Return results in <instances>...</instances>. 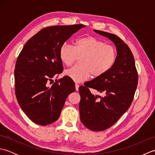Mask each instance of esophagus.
Masks as SVG:
<instances>
[{
    "label": "esophagus",
    "instance_id": "esophagus-1",
    "mask_svg": "<svg viewBox=\"0 0 155 155\" xmlns=\"http://www.w3.org/2000/svg\"><path fill=\"white\" fill-rule=\"evenodd\" d=\"M78 88H79V84H78L77 83L75 84V88H76V91H78Z\"/></svg>",
    "mask_w": 155,
    "mask_h": 155
}]
</instances>
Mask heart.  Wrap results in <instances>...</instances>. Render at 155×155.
Segmentation results:
<instances>
[{"label": "heart", "mask_w": 155, "mask_h": 155, "mask_svg": "<svg viewBox=\"0 0 155 155\" xmlns=\"http://www.w3.org/2000/svg\"><path fill=\"white\" fill-rule=\"evenodd\" d=\"M62 63L71 67L78 58L80 65L68 69L65 74L77 83L88 79L91 75L99 77L110 70L117 60V51L113 46L93 36H86L76 40L72 47L67 43L59 50Z\"/></svg>", "instance_id": "b5f03b06"}]
</instances>
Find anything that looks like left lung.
<instances>
[{"label":"left lung","mask_w":155,"mask_h":155,"mask_svg":"<svg viewBox=\"0 0 155 155\" xmlns=\"http://www.w3.org/2000/svg\"><path fill=\"white\" fill-rule=\"evenodd\" d=\"M114 42L117 47V60L104 75L84 83L79 87L80 118L88 129L102 131L117 123L132 103L138 84V72L133 54L127 45L118 36L94 30ZM93 88L105 94L94 95Z\"/></svg>","instance_id":"1"}]
</instances>
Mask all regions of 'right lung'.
<instances>
[{
	"instance_id": "1",
	"label": "right lung",
	"mask_w": 155,
	"mask_h": 155,
	"mask_svg": "<svg viewBox=\"0 0 155 155\" xmlns=\"http://www.w3.org/2000/svg\"><path fill=\"white\" fill-rule=\"evenodd\" d=\"M84 25H57L41 29L26 42L15 69L16 99L26 115L39 125L54 123L61 115L66 99L75 91L68 77L49 82L63 71L59 57L61 46Z\"/></svg>"
}]
</instances>
